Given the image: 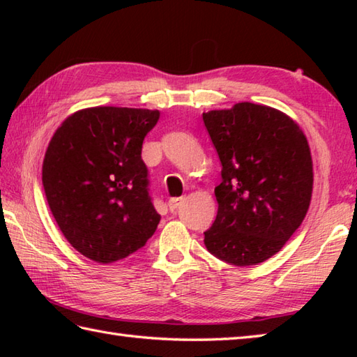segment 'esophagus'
I'll return each instance as SVG.
<instances>
[{"mask_svg":"<svg viewBox=\"0 0 357 357\" xmlns=\"http://www.w3.org/2000/svg\"><path fill=\"white\" fill-rule=\"evenodd\" d=\"M184 201H185L184 198H172V199H169V208H170V211L176 210Z\"/></svg>","mask_w":357,"mask_h":357,"instance_id":"obj_1","label":"esophagus"}]
</instances>
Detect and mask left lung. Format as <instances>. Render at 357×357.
Returning a JSON list of instances; mask_svg holds the SVG:
<instances>
[{
  "label": "left lung",
  "instance_id": "obj_1",
  "mask_svg": "<svg viewBox=\"0 0 357 357\" xmlns=\"http://www.w3.org/2000/svg\"><path fill=\"white\" fill-rule=\"evenodd\" d=\"M222 164L218 215L204 231L207 250L238 267L276 255L299 229L313 193L307 136L284 112L238 102L202 113Z\"/></svg>",
  "mask_w": 357,
  "mask_h": 357
}]
</instances>
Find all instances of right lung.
I'll return each instance as SVG.
<instances>
[{
  "mask_svg": "<svg viewBox=\"0 0 357 357\" xmlns=\"http://www.w3.org/2000/svg\"><path fill=\"white\" fill-rule=\"evenodd\" d=\"M158 110L89 107L56 128L43 161V185L64 238L98 264L146 245L161 216L149 196L142 141Z\"/></svg>",
  "mask_w": 357,
  "mask_h": 357,
  "instance_id": "right-lung-1",
  "label": "right lung"
}]
</instances>
